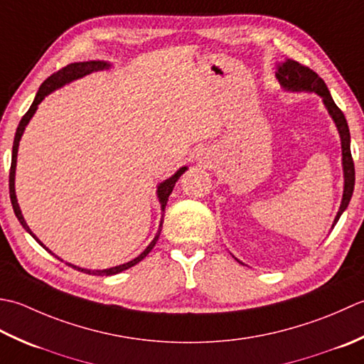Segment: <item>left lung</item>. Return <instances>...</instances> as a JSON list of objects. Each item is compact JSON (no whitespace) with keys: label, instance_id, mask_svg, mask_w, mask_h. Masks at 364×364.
Returning a JSON list of instances; mask_svg holds the SVG:
<instances>
[{"label":"left lung","instance_id":"1","mask_svg":"<svg viewBox=\"0 0 364 364\" xmlns=\"http://www.w3.org/2000/svg\"><path fill=\"white\" fill-rule=\"evenodd\" d=\"M275 75L284 91L317 94L318 97L322 99L325 108H327L328 114L331 116V119L338 129L339 138H341V151H343L344 190H343V199H341L339 210L336 213L335 220H333V225H331V229H333L338 223V220L341 218V215H343V212L347 209L348 203H350V198L353 195V187H355V166H353V160L350 154V132H348V125L344 117V113L336 107V103L333 100L328 87L325 85V81L318 77L316 72L305 68V65H301L296 61H292V59H286V61L277 64ZM237 261H239V259H237Z\"/></svg>","mask_w":364,"mask_h":364}]
</instances>
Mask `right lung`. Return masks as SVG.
Instances as JSON below:
<instances>
[{
  "label": "right lung",
  "mask_w": 364,
  "mask_h": 364,
  "mask_svg": "<svg viewBox=\"0 0 364 364\" xmlns=\"http://www.w3.org/2000/svg\"><path fill=\"white\" fill-rule=\"evenodd\" d=\"M111 68V64L107 63V61H85V63H73V64H69L68 68H64L61 70H58L56 73H53V75L48 77L43 83L41 85L39 91H37L36 97H34V102L33 105L29 107V109L26 111V114L21 117V121L18 124L17 127V132H16V138H14V146H12V161H11V173H9V193H11V203H12V207H14V212H16V217L18 218L20 225L25 228V231L33 237V239L41 245L42 248H46L48 253H51V251L43 245L39 239H37L36 234L29 229V226L26 225V221L23 218V215H21V210H20V205H18V201H17V195H16V168H17V154H18V144H20V139L21 136H23V132L26 129V125L29 124V121H31V117L34 116V113L37 111V107H39V103L47 97L48 94H51L53 91H56V89L63 87L65 85L72 83V81H75L78 78H83L85 75H89V73L92 72H99V70H107ZM187 166H182L177 169V171L171 176L168 177L166 181H163L157 185V198H159V203H160V209H161V220H160V226H159V231L157 234H155L154 240L147 245L146 250L141 253L139 256H136L135 259H132V261L125 262V264H121V265H116V267H111V269H105V270H89V269H83V267H78V265H73L70 262H65L68 265H70L72 269H75L78 272H83V273H87V275H97V277H111V275H117V273H121L124 270L130 269V267L136 265L139 261H143V259L151 253V250L155 247V243H157L159 240V235L161 232V225H163V215H165V207H166V203H168V198L169 195H171V191L174 188L176 182L179 181V177L187 171ZM55 257H58L55 253H51ZM59 259V257H58ZM63 261V259H61Z\"/></svg>",
  "instance_id": "obj_1"
}]
</instances>
